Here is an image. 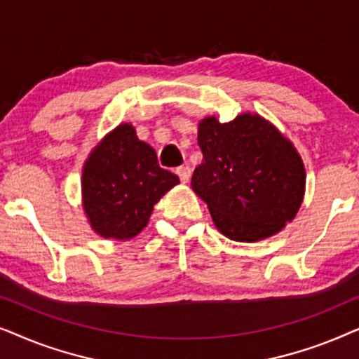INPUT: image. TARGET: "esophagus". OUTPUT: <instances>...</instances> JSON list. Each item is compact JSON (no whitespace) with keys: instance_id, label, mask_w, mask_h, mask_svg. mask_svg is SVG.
<instances>
[{"instance_id":"obj_1","label":"esophagus","mask_w":359,"mask_h":359,"mask_svg":"<svg viewBox=\"0 0 359 359\" xmlns=\"http://www.w3.org/2000/svg\"><path fill=\"white\" fill-rule=\"evenodd\" d=\"M176 175L180 176L181 183H188L191 178V168L189 166H180V168H176Z\"/></svg>"}]
</instances>
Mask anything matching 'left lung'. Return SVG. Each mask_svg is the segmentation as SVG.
Segmentation results:
<instances>
[{
	"mask_svg": "<svg viewBox=\"0 0 359 359\" xmlns=\"http://www.w3.org/2000/svg\"><path fill=\"white\" fill-rule=\"evenodd\" d=\"M203 163L191 186L208 204L220 232L235 242H257L291 222L302 204L306 171L291 142L257 114L230 122L201 121Z\"/></svg>",
	"mask_w": 359,
	"mask_h": 359,
	"instance_id": "obj_1",
	"label": "left lung"
}]
</instances>
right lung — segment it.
<instances>
[{
	"label": "right lung",
	"mask_w": 359,
	"mask_h": 359,
	"mask_svg": "<svg viewBox=\"0 0 359 359\" xmlns=\"http://www.w3.org/2000/svg\"><path fill=\"white\" fill-rule=\"evenodd\" d=\"M180 178L160 168L155 150L121 124L93 150L83 168V205L96 233L104 238L135 237L154 205Z\"/></svg>",
	"instance_id": "right-lung-1"
}]
</instances>
